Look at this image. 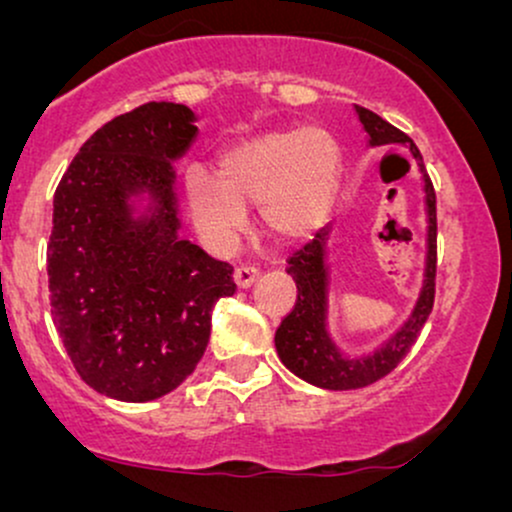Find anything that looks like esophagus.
I'll return each instance as SVG.
<instances>
[{"instance_id":"esophagus-1","label":"esophagus","mask_w":512,"mask_h":512,"mask_svg":"<svg viewBox=\"0 0 512 512\" xmlns=\"http://www.w3.org/2000/svg\"><path fill=\"white\" fill-rule=\"evenodd\" d=\"M257 276H260V269L250 267V264H240V267H236V272H233V279H236L238 289H248Z\"/></svg>"}]
</instances>
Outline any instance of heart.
<instances>
[{"instance_id": "obj_1", "label": "heart", "mask_w": 512, "mask_h": 512, "mask_svg": "<svg viewBox=\"0 0 512 512\" xmlns=\"http://www.w3.org/2000/svg\"><path fill=\"white\" fill-rule=\"evenodd\" d=\"M339 178V149L325 129L305 127L245 139L219 161V180L190 168L185 195L199 236L211 250L231 248L248 209L279 240H298L325 221Z\"/></svg>"}]
</instances>
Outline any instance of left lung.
Segmentation results:
<instances>
[{
    "instance_id": "obj_1",
    "label": "left lung",
    "mask_w": 512,
    "mask_h": 512,
    "mask_svg": "<svg viewBox=\"0 0 512 512\" xmlns=\"http://www.w3.org/2000/svg\"><path fill=\"white\" fill-rule=\"evenodd\" d=\"M356 113L361 117V125L368 132L370 144H409L411 154L421 170L424 158H421L416 144L411 142L402 129L375 115L373 110L356 105ZM426 180V204H428V262H426V284L421 291L419 303L414 313L407 320V325L399 330L395 337L385 346H380L375 354L366 358H346L332 344L325 325V289H327V272H325V236L327 231L315 233L310 243H305L301 250H296L289 257V272L296 279L298 298L293 303L291 313L281 320L276 327V351L284 361L286 368H291L298 378L308 380L325 390H358L378 383L387 373H392L399 366L404 356L409 354L411 346L416 344L421 330H424L428 315L436 301V267H438V219H436V190L433 182L424 173Z\"/></svg>"
}]
</instances>
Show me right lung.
Wrapping results in <instances>:
<instances>
[{
	"mask_svg": "<svg viewBox=\"0 0 512 512\" xmlns=\"http://www.w3.org/2000/svg\"><path fill=\"white\" fill-rule=\"evenodd\" d=\"M197 134L180 103H144L98 129L55 190L50 305L86 385L122 402L175 390L207 351L211 308L233 267L178 236L173 166ZM149 186L156 217L132 222L127 191Z\"/></svg>",
	"mask_w": 512,
	"mask_h": 512,
	"instance_id": "right-lung-1",
	"label": "right lung"
}]
</instances>
